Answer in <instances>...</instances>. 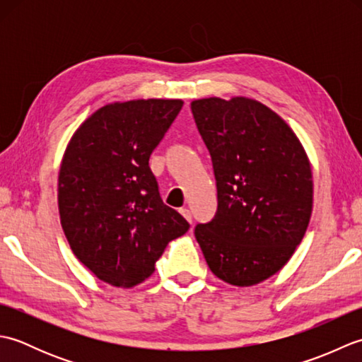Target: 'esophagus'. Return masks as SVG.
I'll use <instances>...</instances> for the list:
<instances>
[{"label": "esophagus", "instance_id": "34e87169", "mask_svg": "<svg viewBox=\"0 0 362 362\" xmlns=\"http://www.w3.org/2000/svg\"><path fill=\"white\" fill-rule=\"evenodd\" d=\"M180 213H182V216L189 222V224L193 222V214H191V211L188 209H180Z\"/></svg>", "mask_w": 362, "mask_h": 362}]
</instances>
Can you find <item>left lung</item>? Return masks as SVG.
Here are the masks:
<instances>
[{"instance_id": "left-lung-1", "label": "left lung", "mask_w": 362, "mask_h": 362, "mask_svg": "<svg viewBox=\"0 0 362 362\" xmlns=\"http://www.w3.org/2000/svg\"><path fill=\"white\" fill-rule=\"evenodd\" d=\"M191 112L218 189L216 214L196 226V240L218 279L252 286L288 263L308 228V157L286 122L253 99H197Z\"/></svg>"}]
</instances>
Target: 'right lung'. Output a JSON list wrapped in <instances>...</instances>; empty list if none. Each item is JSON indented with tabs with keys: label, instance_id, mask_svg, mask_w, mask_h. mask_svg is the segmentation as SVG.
<instances>
[{
	"label": "right lung",
	"instance_id": "add662e5",
	"mask_svg": "<svg viewBox=\"0 0 362 362\" xmlns=\"http://www.w3.org/2000/svg\"><path fill=\"white\" fill-rule=\"evenodd\" d=\"M180 99L107 104L82 122L59 171V213L81 263L132 288L156 269L187 219L163 204L149 157L182 110Z\"/></svg>",
	"mask_w": 362,
	"mask_h": 362
}]
</instances>
